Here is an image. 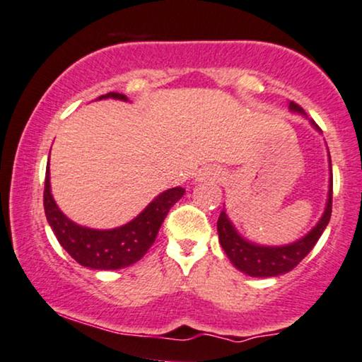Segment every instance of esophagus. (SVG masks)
Masks as SVG:
<instances>
[{
  "label": "esophagus",
  "mask_w": 362,
  "mask_h": 362,
  "mask_svg": "<svg viewBox=\"0 0 362 362\" xmlns=\"http://www.w3.org/2000/svg\"><path fill=\"white\" fill-rule=\"evenodd\" d=\"M220 177V172L216 170V168H202L199 172V178L200 180H206V178H210V180H215V178Z\"/></svg>",
  "instance_id": "1"
}]
</instances>
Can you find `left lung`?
Wrapping results in <instances>:
<instances>
[{
    "mask_svg": "<svg viewBox=\"0 0 362 362\" xmlns=\"http://www.w3.org/2000/svg\"><path fill=\"white\" fill-rule=\"evenodd\" d=\"M290 109L295 112H303V109L296 103H290ZM313 125L320 131L315 120H311ZM331 165V158H329ZM331 209H332V173L329 178V192H327V202L325 214H322L321 220L313 228L305 238L298 240V242L291 245H285V247H262V245L250 243L247 240L240 237L231 225V221L226 216L225 210L221 211L216 221V230H218V238L221 248L225 250L226 257L230 262L237 267L240 272L250 274V276L257 278H269L278 276V274L291 272L296 268L303 258L315 248L317 240L322 235V231L329 223L331 218Z\"/></svg>",
    "mask_w": 362,
    "mask_h": 362,
    "instance_id": "obj_1",
    "label": "left lung"
}]
</instances>
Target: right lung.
<instances>
[{"mask_svg":"<svg viewBox=\"0 0 362 362\" xmlns=\"http://www.w3.org/2000/svg\"><path fill=\"white\" fill-rule=\"evenodd\" d=\"M109 98L127 100L124 94L119 93H107L98 99ZM184 194L185 189L182 187L162 192L141 215L119 228H86V226L71 221L56 205L51 195L49 163H47L45 180V214L57 242L77 263L93 269H119L139 262L147 253V250L156 242L168 210L184 197Z\"/></svg>","mask_w":362,"mask_h":362,"instance_id":"add662e5","label":"right lung"}]
</instances>
